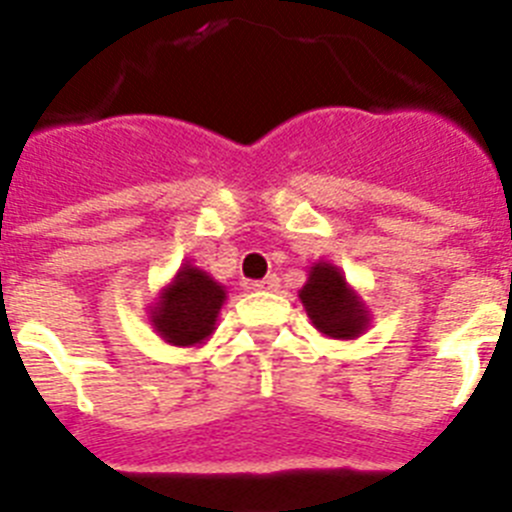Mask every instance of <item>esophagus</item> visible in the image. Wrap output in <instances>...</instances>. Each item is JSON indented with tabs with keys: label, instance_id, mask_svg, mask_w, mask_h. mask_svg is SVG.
<instances>
[{
	"label": "esophagus",
	"instance_id": "34e87169",
	"mask_svg": "<svg viewBox=\"0 0 512 512\" xmlns=\"http://www.w3.org/2000/svg\"><path fill=\"white\" fill-rule=\"evenodd\" d=\"M279 287V277L277 274H269V277H264L261 282H251L248 284V289H256V292H274V289Z\"/></svg>",
	"mask_w": 512,
	"mask_h": 512
}]
</instances>
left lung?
I'll list each match as a JSON object with an SVG mask.
<instances>
[{"label":"left lung","instance_id":"left-lung-1","mask_svg":"<svg viewBox=\"0 0 512 512\" xmlns=\"http://www.w3.org/2000/svg\"><path fill=\"white\" fill-rule=\"evenodd\" d=\"M300 300L310 323L323 336L348 341L361 336L369 325V310L361 297L348 287L341 269L325 261L310 266V277L300 289Z\"/></svg>","mask_w":512,"mask_h":512}]
</instances>
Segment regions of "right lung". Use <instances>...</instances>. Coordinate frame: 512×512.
Returning <instances> with one entry per match:
<instances>
[{"label":"right lung","mask_w":512,"mask_h":512,"mask_svg":"<svg viewBox=\"0 0 512 512\" xmlns=\"http://www.w3.org/2000/svg\"><path fill=\"white\" fill-rule=\"evenodd\" d=\"M223 302L225 289L210 274L184 264L174 282L161 289V297L151 310V323L171 346H194L212 336Z\"/></svg>","instance_id":"1"}]
</instances>
